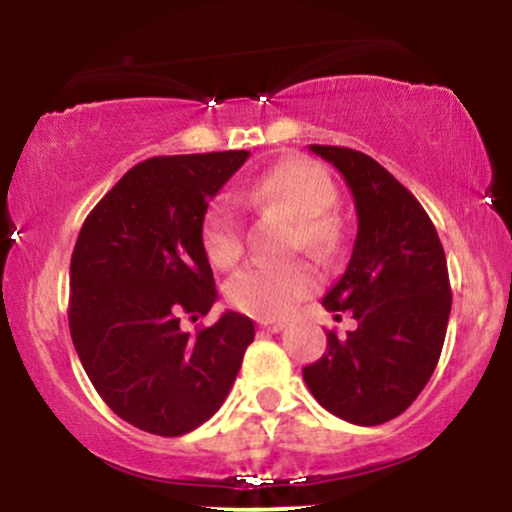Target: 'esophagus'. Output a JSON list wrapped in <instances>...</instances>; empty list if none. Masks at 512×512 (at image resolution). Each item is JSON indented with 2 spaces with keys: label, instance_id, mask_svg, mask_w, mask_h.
Segmentation results:
<instances>
[{
  "label": "esophagus",
  "instance_id": "obj_1",
  "mask_svg": "<svg viewBox=\"0 0 512 512\" xmlns=\"http://www.w3.org/2000/svg\"><path fill=\"white\" fill-rule=\"evenodd\" d=\"M284 327L286 325L281 320H262L260 322V330H264V332H281Z\"/></svg>",
  "mask_w": 512,
  "mask_h": 512
}]
</instances>
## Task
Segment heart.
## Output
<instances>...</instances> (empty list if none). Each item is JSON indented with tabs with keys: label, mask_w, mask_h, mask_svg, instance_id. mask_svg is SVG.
<instances>
[{
	"label": "heart",
	"mask_w": 512,
	"mask_h": 512,
	"mask_svg": "<svg viewBox=\"0 0 512 512\" xmlns=\"http://www.w3.org/2000/svg\"><path fill=\"white\" fill-rule=\"evenodd\" d=\"M243 202L252 209H279L298 221L296 243L325 255L337 240V223L327 211L337 202V187L325 168L305 158H286L260 175ZM202 245L209 262L231 269L243 257V223L228 199L211 204L202 223ZM317 276L308 264H252L226 284V298L240 313L257 320L289 315L315 291Z\"/></svg>",
	"instance_id": "1"
}]
</instances>
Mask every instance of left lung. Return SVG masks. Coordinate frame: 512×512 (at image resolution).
Wrapping results in <instances>:
<instances>
[{"mask_svg": "<svg viewBox=\"0 0 512 512\" xmlns=\"http://www.w3.org/2000/svg\"><path fill=\"white\" fill-rule=\"evenodd\" d=\"M344 175L358 233L342 279L322 298L358 327L303 368L327 411L356 426L395 419L421 395L438 366L452 305L448 264L436 226L407 187L378 161L344 146L310 144Z\"/></svg>", "mask_w": 512, "mask_h": 512, "instance_id": "left-lung-1", "label": "left lung"}]
</instances>
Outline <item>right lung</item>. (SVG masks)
Masks as SVG:
<instances>
[{"instance_id":"add662e5","label":"right lung","mask_w":512,"mask_h":512,"mask_svg":"<svg viewBox=\"0 0 512 512\" xmlns=\"http://www.w3.org/2000/svg\"><path fill=\"white\" fill-rule=\"evenodd\" d=\"M250 151L156 156L93 207L69 267V332L88 380L127 424L185 436L219 411L252 339L226 310L197 334L216 284L202 245L209 199Z\"/></svg>"}]
</instances>
